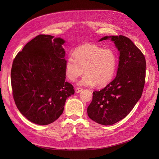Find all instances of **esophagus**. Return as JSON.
Wrapping results in <instances>:
<instances>
[{"instance_id": "esophagus-1", "label": "esophagus", "mask_w": 159, "mask_h": 159, "mask_svg": "<svg viewBox=\"0 0 159 159\" xmlns=\"http://www.w3.org/2000/svg\"><path fill=\"white\" fill-rule=\"evenodd\" d=\"M82 91V88H75V92L77 93H80V91Z\"/></svg>"}]
</instances>
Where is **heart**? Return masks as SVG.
I'll return each mask as SVG.
<instances>
[{
    "instance_id": "obj_1",
    "label": "heart",
    "mask_w": 159,
    "mask_h": 159,
    "mask_svg": "<svg viewBox=\"0 0 159 159\" xmlns=\"http://www.w3.org/2000/svg\"><path fill=\"white\" fill-rule=\"evenodd\" d=\"M117 59L113 50L104 49L94 43H86L74 49L66 61L65 73L70 80H77L86 73L79 81L85 86L97 85L103 87L109 84L115 74Z\"/></svg>"
}]
</instances>
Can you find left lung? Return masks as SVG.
Listing matches in <instances>:
<instances>
[{"mask_svg": "<svg viewBox=\"0 0 159 159\" xmlns=\"http://www.w3.org/2000/svg\"><path fill=\"white\" fill-rule=\"evenodd\" d=\"M120 52L119 68L113 80L99 91H93L88 115L93 121L108 126L120 121L130 113L143 94L146 62L140 50L127 37L106 36Z\"/></svg>", "mask_w": 159, "mask_h": 159, "instance_id": "1", "label": "left lung"}]
</instances>
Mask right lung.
Returning a JSON list of instances; mask_svg holds the SVG:
<instances>
[{"mask_svg":"<svg viewBox=\"0 0 159 159\" xmlns=\"http://www.w3.org/2000/svg\"><path fill=\"white\" fill-rule=\"evenodd\" d=\"M39 35L15 57L11 82L15 103L28 120L39 125L55 121L66 100L75 93L66 82L65 51L61 38Z\"/></svg>","mask_w":159,"mask_h":159,"instance_id":"1","label":"right lung"}]
</instances>
